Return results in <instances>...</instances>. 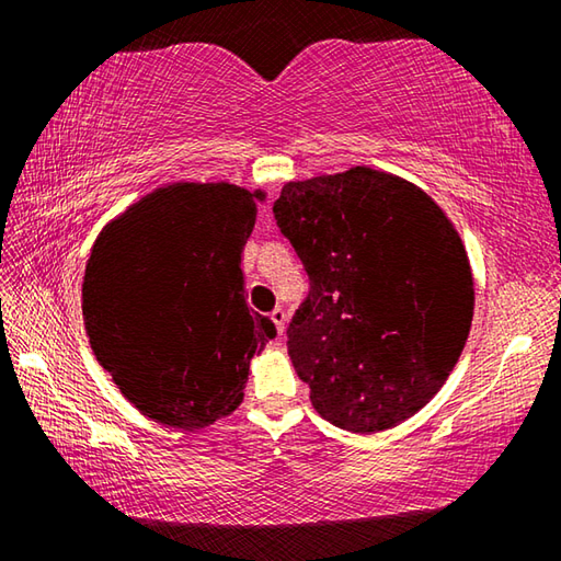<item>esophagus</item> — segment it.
<instances>
[{
  "label": "esophagus",
  "mask_w": 561,
  "mask_h": 561,
  "mask_svg": "<svg viewBox=\"0 0 561 561\" xmlns=\"http://www.w3.org/2000/svg\"><path fill=\"white\" fill-rule=\"evenodd\" d=\"M270 319L274 321V327H277V334H282L284 327H287V311H284L282 307H277V309H274L272 314H270Z\"/></svg>",
  "instance_id": "34e87169"
}]
</instances>
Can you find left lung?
<instances>
[{
	"mask_svg": "<svg viewBox=\"0 0 561 561\" xmlns=\"http://www.w3.org/2000/svg\"><path fill=\"white\" fill-rule=\"evenodd\" d=\"M279 230L309 274L287 348L336 428L381 433L448 381L470 334L468 252L433 197L386 170L289 180Z\"/></svg>",
	"mask_w": 561,
	"mask_h": 561,
	"instance_id": "1",
	"label": "left lung"
}]
</instances>
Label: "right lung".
Segmentation results:
<instances>
[{
    "mask_svg": "<svg viewBox=\"0 0 561 561\" xmlns=\"http://www.w3.org/2000/svg\"><path fill=\"white\" fill-rule=\"evenodd\" d=\"M267 193L170 183L103 227L83 274L89 344L121 393L160 425L201 431L244 398L277 329L244 301L242 250Z\"/></svg>",
    "mask_w": 561,
    "mask_h": 561,
    "instance_id": "obj_1",
    "label": "right lung"
}]
</instances>
